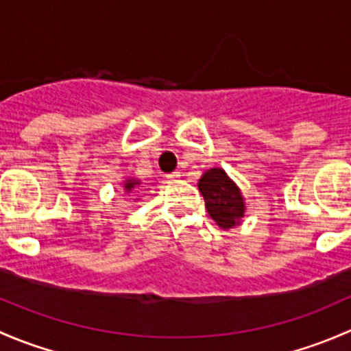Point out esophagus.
I'll list each match as a JSON object with an SVG mask.
<instances>
[{"mask_svg":"<svg viewBox=\"0 0 351 351\" xmlns=\"http://www.w3.org/2000/svg\"><path fill=\"white\" fill-rule=\"evenodd\" d=\"M166 176H168V180H173V182H175V180H178L180 176H182V173L173 171V173H169V175H166Z\"/></svg>","mask_w":351,"mask_h":351,"instance_id":"1","label":"esophagus"}]
</instances>
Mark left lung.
<instances>
[{
  "label": "left lung",
  "mask_w": 351,
  "mask_h": 351,
  "mask_svg": "<svg viewBox=\"0 0 351 351\" xmlns=\"http://www.w3.org/2000/svg\"><path fill=\"white\" fill-rule=\"evenodd\" d=\"M205 207L221 228L231 229L244 214V202L238 186L228 178L224 169L212 168L198 182Z\"/></svg>",
  "instance_id": "1"
}]
</instances>
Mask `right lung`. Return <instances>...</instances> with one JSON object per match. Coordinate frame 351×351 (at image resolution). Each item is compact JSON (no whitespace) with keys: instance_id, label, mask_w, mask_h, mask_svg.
Segmentation results:
<instances>
[{"instance_id":"right-lung-1","label":"right lung","mask_w":351,"mask_h":351,"mask_svg":"<svg viewBox=\"0 0 351 351\" xmlns=\"http://www.w3.org/2000/svg\"><path fill=\"white\" fill-rule=\"evenodd\" d=\"M136 185H139V183L134 182V180H129V182L125 183V190H127V192H130V190H132Z\"/></svg>"}]
</instances>
